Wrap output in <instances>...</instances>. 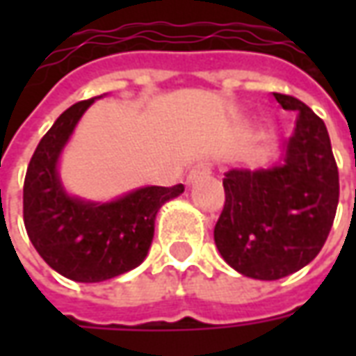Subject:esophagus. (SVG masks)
Wrapping results in <instances>:
<instances>
[{"label": "esophagus", "instance_id": "esophagus-1", "mask_svg": "<svg viewBox=\"0 0 356 356\" xmlns=\"http://www.w3.org/2000/svg\"><path fill=\"white\" fill-rule=\"evenodd\" d=\"M209 173H211V162L202 160V162L194 163V168L191 170V173H188V183H196L198 179L208 177Z\"/></svg>", "mask_w": 356, "mask_h": 356}]
</instances>
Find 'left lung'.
<instances>
[{"instance_id": "8db88e82", "label": "left lung", "mask_w": 356, "mask_h": 356, "mask_svg": "<svg viewBox=\"0 0 356 356\" xmlns=\"http://www.w3.org/2000/svg\"><path fill=\"white\" fill-rule=\"evenodd\" d=\"M298 112L282 162L268 170L225 173V206L213 229L219 254L244 276L278 280L303 268L328 238L339 200V173L326 125L290 95L275 93Z\"/></svg>"}]
</instances>
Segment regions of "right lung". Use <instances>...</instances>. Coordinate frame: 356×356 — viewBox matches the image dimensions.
I'll use <instances>...</instances> for the list:
<instances>
[{
	"label": "right lung",
	"instance_id": "obj_1",
	"mask_svg": "<svg viewBox=\"0 0 356 356\" xmlns=\"http://www.w3.org/2000/svg\"><path fill=\"white\" fill-rule=\"evenodd\" d=\"M93 101L72 104L43 135L22 194L30 242L51 268L76 282H102L140 265L158 209L185 191L183 185L145 186L106 204L68 196L58 179V156Z\"/></svg>",
	"mask_w": 356,
	"mask_h": 356
}]
</instances>
